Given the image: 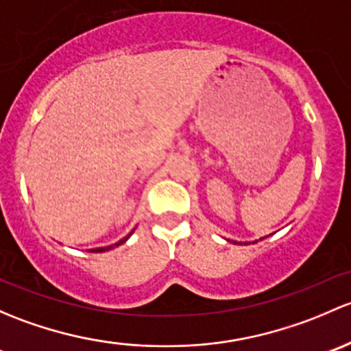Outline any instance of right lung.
<instances>
[{
  "label": "right lung",
  "mask_w": 351,
  "mask_h": 351,
  "mask_svg": "<svg viewBox=\"0 0 351 351\" xmlns=\"http://www.w3.org/2000/svg\"><path fill=\"white\" fill-rule=\"evenodd\" d=\"M130 234H132V233H130ZM130 234H128V237H125V238H123V240L118 241L117 245H110V247H101V248H93V250H89V252H95V254H101V252H108V250H111V248H114V247H118V245L125 243V241L128 240V238H130Z\"/></svg>",
  "instance_id": "obj_1"
}]
</instances>
